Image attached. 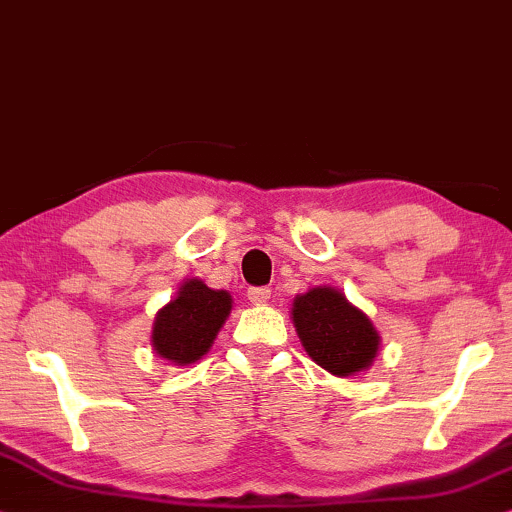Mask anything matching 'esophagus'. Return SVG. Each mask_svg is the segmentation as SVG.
Instances as JSON below:
<instances>
[{
    "instance_id": "esophagus-1",
    "label": "esophagus",
    "mask_w": 512,
    "mask_h": 512,
    "mask_svg": "<svg viewBox=\"0 0 512 512\" xmlns=\"http://www.w3.org/2000/svg\"><path fill=\"white\" fill-rule=\"evenodd\" d=\"M269 297H271V290L269 288H250L248 290V300L252 302V304H264V302H269Z\"/></svg>"
}]
</instances>
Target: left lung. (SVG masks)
Here are the masks:
<instances>
[{
  "label": "left lung",
  "instance_id": "1",
  "mask_svg": "<svg viewBox=\"0 0 512 512\" xmlns=\"http://www.w3.org/2000/svg\"><path fill=\"white\" fill-rule=\"evenodd\" d=\"M290 319L309 359L331 375H359L378 357L380 333L368 314L338 288L314 286L300 293L293 300Z\"/></svg>",
  "mask_w": 512,
  "mask_h": 512
}]
</instances>
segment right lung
I'll return each instance as SVG.
<instances>
[{
    "instance_id": "add662e5",
    "label": "right lung",
    "mask_w": 512,
    "mask_h": 512,
    "mask_svg": "<svg viewBox=\"0 0 512 512\" xmlns=\"http://www.w3.org/2000/svg\"><path fill=\"white\" fill-rule=\"evenodd\" d=\"M231 307V293L208 288L200 278H186L172 300L155 314L153 352L174 366L196 364L210 352Z\"/></svg>"
}]
</instances>
